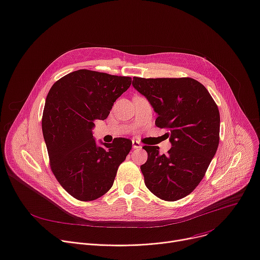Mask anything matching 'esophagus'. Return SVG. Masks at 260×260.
<instances>
[{"instance_id":"1","label":"esophagus","mask_w":260,"mask_h":260,"mask_svg":"<svg viewBox=\"0 0 260 260\" xmlns=\"http://www.w3.org/2000/svg\"><path fill=\"white\" fill-rule=\"evenodd\" d=\"M132 144H133V148H134V149H140V148L142 147L141 143H140L139 141H137V140H133V141H132Z\"/></svg>"}]
</instances>
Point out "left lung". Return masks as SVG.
Segmentation results:
<instances>
[{
	"label": "left lung",
	"mask_w": 260,
	"mask_h": 260,
	"mask_svg": "<svg viewBox=\"0 0 260 260\" xmlns=\"http://www.w3.org/2000/svg\"><path fill=\"white\" fill-rule=\"evenodd\" d=\"M133 86L157 114L155 125L168 128L171 148L144 146L148 158L141 166L146 187L164 201L191 193L205 176L219 142V112L209 92L198 80L133 78Z\"/></svg>",
	"instance_id": "obj_1"
}]
</instances>
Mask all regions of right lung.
Instances as JSON below:
<instances>
[{"mask_svg":"<svg viewBox=\"0 0 260 260\" xmlns=\"http://www.w3.org/2000/svg\"><path fill=\"white\" fill-rule=\"evenodd\" d=\"M131 83V77L78 70L57 80L47 95L42 128L51 169L79 201L107 193L132 148L125 138L97 144L93 137L94 120L107 119Z\"/></svg>","mask_w":260,"mask_h":260,"instance_id":"1","label":"right lung"}]
</instances>
